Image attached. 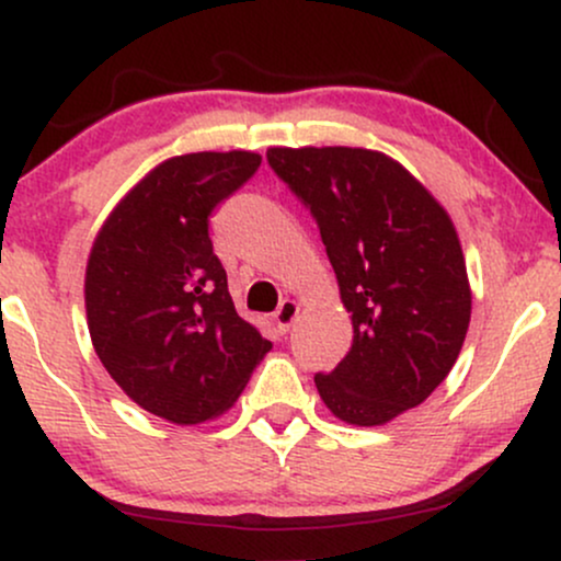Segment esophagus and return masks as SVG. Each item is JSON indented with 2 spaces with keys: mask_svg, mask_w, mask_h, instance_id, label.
Instances as JSON below:
<instances>
[{
  "mask_svg": "<svg viewBox=\"0 0 561 561\" xmlns=\"http://www.w3.org/2000/svg\"><path fill=\"white\" fill-rule=\"evenodd\" d=\"M298 313H300L298 302H295V300H282L279 308H276V311H274V324H276V330L287 332L289 327H293V321L298 319Z\"/></svg>",
  "mask_w": 561,
  "mask_h": 561,
  "instance_id": "1",
  "label": "esophagus"
}]
</instances>
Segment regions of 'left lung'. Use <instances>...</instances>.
I'll list each match as a JSON object with an SVG mask.
<instances>
[{
    "mask_svg": "<svg viewBox=\"0 0 561 561\" xmlns=\"http://www.w3.org/2000/svg\"><path fill=\"white\" fill-rule=\"evenodd\" d=\"M266 160L311 210L351 311V351L313 377L321 401L358 427L396 420L430 398L465 345L472 293L454 224L382 152L272 147Z\"/></svg>",
    "mask_w": 561,
    "mask_h": 561,
    "instance_id": "8db88e82",
    "label": "left lung"
}]
</instances>
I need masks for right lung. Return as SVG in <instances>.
<instances>
[{
	"label": "right lung",
	"mask_w": 561,
	"mask_h": 561,
	"mask_svg": "<svg viewBox=\"0 0 561 561\" xmlns=\"http://www.w3.org/2000/svg\"><path fill=\"white\" fill-rule=\"evenodd\" d=\"M255 152H190L160 163L115 205L87 263L96 356L150 414L197 424L237 401L272 351L237 313L210 216L259 171Z\"/></svg>",
	"instance_id": "right-lung-1"
}]
</instances>
